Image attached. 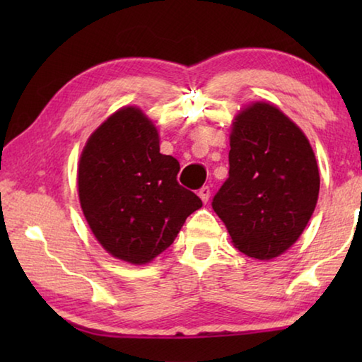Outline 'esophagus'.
Instances as JSON below:
<instances>
[{"mask_svg": "<svg viewBox=\"0 0 362 362\" xmlns=\"http://www.w3.org/2000/svg\"><path fill=\"white\" fill-rule=\"evenodd\" d=\"M198 194H199V198H201V201H203V203H207V201H209V198H211V188L203 187L198 192Z\"/></svg>", "mask_w": 362, "mask_h": 362, "instance_id": "34e87169", "label": "esophagus"}]
</instances>
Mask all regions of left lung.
<instances>
[{
    "label": "left lung",
    "instance_id": "obj_1",
    "mask_svg": "<svg viewBox=\"0 0 362 362\" xmlns=\"http://www.w3.org/2000/svg\"><path fill=\"white\" fill-rule=\"evenodd\" d=\"M228 161V179L214 196L212 209L238 250L274 259L298 240L313 216L320 194L313 148L278 107L257 102L233 122Z\"/></svg>",
    "mask_w": 362,
    "mask_h": 362
}]
</instances>
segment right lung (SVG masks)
<instances>
[{"label":"right lung","instance_id":"right-lung-1","mask_svg":"<svg viewBox=\"0 0 362 362\" xmlns=\"http://www.w3.org/2000/svg\"><path fill=\"white\" fill-rule=\"evenodd\" d=\"M179 170L175 158L159 153L155 124L136 107L118 110L93 132L79 158V203L108 254L145 265L174 243L203 206L177 182Z\"/></svg>","mask_w":362,"mask_h":362}]
</instances>
